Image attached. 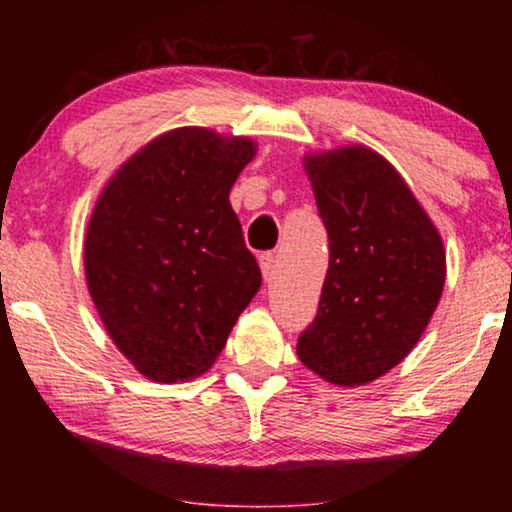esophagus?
<instances>
[{
  "label": "esophagus",
  "mask_w": 512,
  "mask_h": 512,
  "mask_svg": "<svg viewBox=\"0 0 512 512\" xmlns=\"http://www.w3.org/2000/svg\"><path fill=\"white\" fill-rule=\"evenodd\" d=\"M258 261H261V272H263V277H265V282H268V279H272V275H275V254H261V258H258Z\"/></svg>",
  "instance_id": "obj_1"
}]
</instances>
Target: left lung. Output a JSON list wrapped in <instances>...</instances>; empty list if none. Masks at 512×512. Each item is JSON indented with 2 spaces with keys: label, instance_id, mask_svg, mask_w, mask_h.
<instances>
[{
  "label": "left lung",
  "instance_id": "1",
  "mask_svg": "<svg viewBox=\"0 0 512 512\" xmlns=\"http://www.w3.org/2000/svg\"><path fill=\"white\" fill-rule=\"evenodd\" d=\"M305 172L331 254L298 356L328 382L368 384L429 326L445 284L443 240L401 174L366 146L307 156Z\"/></svg>",
  "mask_w": 512,
  "mask_h": 512
}]
</instances>
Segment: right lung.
Instances as JSON below:
<instances>
[{"instance_id": "obj_1", "label": "right lung", "mask_w": 512, "mask_h": 512, "mask_svg": "<svg viewBox=\"0 0 512 512\" xmlns=\"http://www.w3.org/2000/svg\"><path fill=\"white\" fill-rule=\"evenodd\" d=\"M254 156L247 137L177 128L137 151L97 200L83 244L90 298L149 380L209 370L261 289L228 200Z\"/></svg>"}]
</instances>
